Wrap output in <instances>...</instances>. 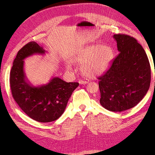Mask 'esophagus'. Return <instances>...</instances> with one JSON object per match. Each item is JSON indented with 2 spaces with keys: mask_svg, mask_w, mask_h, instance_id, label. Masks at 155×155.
Here are the masks:
<instances>
[{
  "mask_svg": "<svg viewBox=\"0 0 155 155\" xmlns=\"http://www.w3.org/2000/svg\"><path fill=\"white\" fill-rule=\"evenodd\" d=\"M88 83V81H83V80L79 81V83L80 84V85H85V84H87Z\"/></svg>",
  "mask_w": 155,
  "mask_h": 155,
  "instance_id": "obj_1",
  "label": "esophagus"
}]
</instances>
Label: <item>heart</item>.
<instances>
[{
	"label": "heart",
	"instance_id": "1",
	"mask_svg": "<svg viewBox=\"0 0 155 155\" xmlns=\"http://www.w3.org/2000/svg\"><path fill=\"white\" fill-rule=\"evenodd\" d=\"M114 51L110 46L95 44L86 46L75 54L72 62L81 66L80 72L87 79H94L104 74L109 67ZM68 70L70 69L67 66Z\"/></svg>",
	"mask_w": 155,
	"mask_h": 155
}]
</instances>
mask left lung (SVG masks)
<instances>
[{
	"instance_id": "obj_1",
	"label": "left lung",
	"mask_w": 155,
	"mask_h": 155,
	"mask_svg": "<svg viewBox=\"0 0 155 155\" xmlns=\"http://www.w3.org/2000/svg\"><path fill=\"white\" fill-rule=\"evenodd\" d=\"M119 54L110 68L99 78L100 104L112 112L137 105L146 95L151 83V67L146 53L134 37L115 34Z\"/></svg>"
}]
</instances>
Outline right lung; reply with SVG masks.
I'll return each instance as SVG.
<instances>
[{"mask_svg": "<svg viewBox=\"0 0 155 155\" xmlns=\"http://www.w3.org/2000/svg\"><path fill=\"white\" fill-rule=\"evenodd\" d=\"M46 52L34 41L26 44L14 59L10 78L12 94L17 104L30 118L42 123L55 121L63 114L69 98L79 85L78 83H67L59 77H53L42 85L31 84L26 76L24 60Z\"/></svg>", "mask_w": 155, "mask_h": 155, "instance_id": "add662e5", "label": "right lung"}]
</instances>
